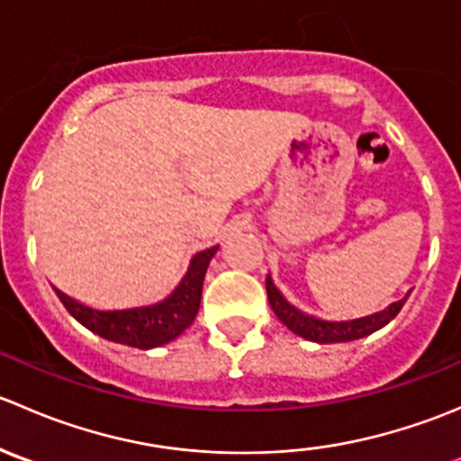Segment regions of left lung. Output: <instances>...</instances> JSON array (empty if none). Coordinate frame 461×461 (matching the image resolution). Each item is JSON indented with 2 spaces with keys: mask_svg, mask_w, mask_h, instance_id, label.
I'll return each mask as SVG.
<instances>
[{
  "mask_svg": "<svg viewBox=\"0 0 461 461\" xmlns=\"http://www.w3.org/2000/svg\"><path fill=\"white\" fill-rule=\"evenodd\" d=\"M265 290H267V299L269 305H272L274 314H276L278 321L283 325H287V330H292L299 337L308 339V341L314 343H346V341H355V339H364L368 334L376 332L384 325H388L390 321L399 314V310L403 308L406 299L411 296L408 292L403 299L394 301L390 303L388 308L379 310V312L368 314V317H359V319H346V321H328V319H319L312 317V314L303 312L296 305H292L285 296L281 294L276 285H274L272 276L267 274L265 278Z\"/></svg>",
  "mask_w": 461,
  "mask_h": 461,
  "instance_id": "8db88e82",
  "label": "left lung"
}]
</instances>
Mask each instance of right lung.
<instances>
[{"instance_id": "1", "label": "right lung", "mask_w": 461, "mask_h": 461, "mask_svg": "<svg viewBox=\"0 0 461 461\" xmlns=\"http://www.w3.org/2000/svg\"><path fill=\"white\" fill-rule=\"evenodd\" d=\"M216 252L218 245L194 254L192 260H189L187 272L180 278L178 285L171 290L169 296H165L158 303L124 310H97L88 308V305L71 299V296L59 290H55V294L59 296L68 314L80 321L86 330H91L97 337L106 339V341L122 343V346L151 350V348L174 341L194 323L198 308H201L204 274H207L209 260L213 258Z\"/></svg>"}]
</instances>
